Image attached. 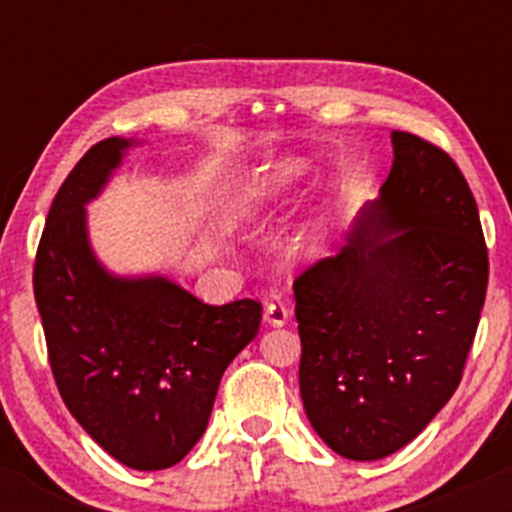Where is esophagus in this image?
I'll use <instances>...</instances> for the list:
<instances>
[{"label": "esophagus", "mask_w": 512, "mask_h": 512, "mask_svg": "<svg viewBox=\"0 0 512 512\" xmlns=\"http://www.w3.org/2000/svg\"><path fill=\"white\" fill-rule=\"evenodd\" d=\"M265 322L270 327H285L289 322V309L282 302H270L265 307Z\"/></svg>", "instance_id": "obj_1"}]
</instances>
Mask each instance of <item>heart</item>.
<instances>
[{
    "label": "heart",
    "mask_w": 512,
    "mask_h": 512,
    "mask_svg": "<svg viewBox=\"0 0 512 512\" xmlns=\"http://www.w3.org/2000/svg\"><path fill=\"white\" fill-rule=\"evenodd\" d=\"M312 173V160L302 156H285L257 165L240 178L232 188L225 205V218L232 227H252L265 223L272 213L282 208L292 193ZM309 245V227H302L294 237V250H304Z\"/></svg>",
    "instance_id": "obj_1"
}]
</instances>
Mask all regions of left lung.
Listing matches in <instances>:
<instances>
[{"instance_id":"8db88e82","label":"left lung","mask_w":512,"mask_h":512,"mask_svg":"<svg viewBox=\"0 0 512 512\" xmlns=\"http://www.w3.org/2000/svg\"><path fill=\"white\" fill-rule=\"evenodd\" d=\"M394 163L347 245L294 282L309 423L349 461L411 443L461 384L488 287L478 205L448 153L391 133Z\"/></svg>"}]
</instances>
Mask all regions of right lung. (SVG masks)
<instances>
[{
	"instance_id": "obj_1",
	"label": "right lung",
	"mask_w": 512,
	"mask_h": 512,
	"mask_svg": "<svg viewBox=\"0 0 512 512\" xmlns=\"http://www.w3.org/2000/svg\"><path fill=\"white\" fill-rule=\"evenodd\" d=\"M133 138H106L56 193L34 265V297L66 409L118 463L163 471L210 421L230 361L257 337L255 299L200 302L165 275H116L94 252L89 210Z\"/></svg>"
}]
</instances>
